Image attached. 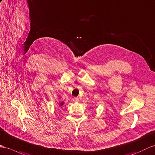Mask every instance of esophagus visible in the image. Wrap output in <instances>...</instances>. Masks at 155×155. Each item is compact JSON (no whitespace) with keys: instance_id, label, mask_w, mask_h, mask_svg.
Wrapping results in <instances>:
<instances>
[{"instance_id":"34e87169","label":"esophagus","mask_w":155,"mask_h":155,"mask_svg":"<svg viewBox=\"0 0 155 155\" xmlns=\"http://www.w3.org/2000/svg\"><path fill=\"white\" fill-rule=\"evenodd\" d=\"M73 102H78V98H73Z\"/></svg>"}]
</instances>
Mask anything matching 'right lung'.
I'll list each match as a JSON object with an SVG mask.
<instances>
[{
    "mask_svg": "<svg viewBox=\"0 0 155 155\" xmlns=\"http://www.w3.org/2000/svg\"><path fill=\"white\" fill-rule=\"evenodd\" d=\"M63 104H64L63 102H61V103H60V104H59V106H60V107H61V106H62L63 105Z\"/></svg>",
    "mask_w": 155,
    "mask_h": 155,
    "instance_id": "obj_1",
    "label": "right lung"
}]
</instances>
